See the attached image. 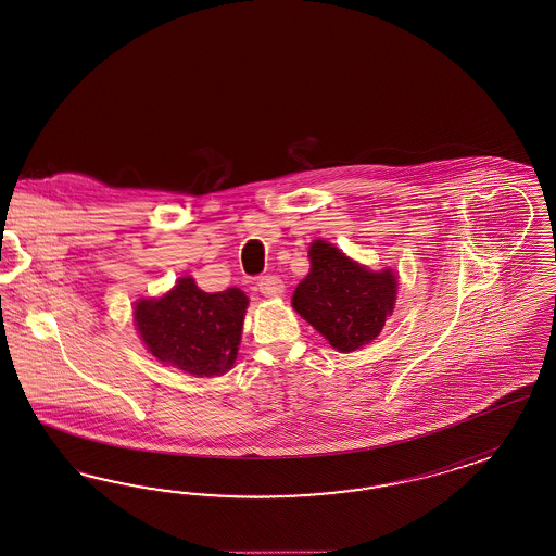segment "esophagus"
Here are the masks:
<instances>
[{
	"instance_id": "esophagus-1",
	"label": "esophagus",
	"mask_w": 556,
	"mask_h": 556,
	"mask_svg": "<svg viewBox=\"0 0 556 556\" xmlns=\"http://www.w3.org/2000/svg\"><path fill=\"white\" fill-rule=\"evenodd\" d=\"M256 289H258L263 295H267V298H279V295L283 293L286 286H283V281H281L277 275H265V277L258 279Z\"/></svg>"
}]
</instances>
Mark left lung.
<instances>
[{"label":"left lung","instance_id":"left-lung-1","mask_svg":"<svg viewBox=\"0 0 556 556\" xmlns=\"http://www.w3.org/2000/svg\"><path fill=\"white\" fill-rule=\"evenodd\" d=\"M309 263L291 300L298 314L343 353L371 343L394 309V273L367 270L323 240L309 247Z\"/></svg>","mask_w":556,"mask_h":556}]
</instances>
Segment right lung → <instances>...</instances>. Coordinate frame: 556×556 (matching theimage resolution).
I'll return each instance as SVG.
<instances>
[{"mask_svg": "<svg viewBox=\"0 0 556 556\" xmlns=\"http://www.w3.org/2000/svg\"><path fill=\"white\" fill-rule=\"evenodd\" d=\"M249 298L231 288L205 293L185 277L160 300H141L135 323L162 364L191 376H222L236 362Z\"/></svg>", "mask_w": 556, "mask_h": 556, "instance_id": "1", "label": "right lung"}]
</instances>
